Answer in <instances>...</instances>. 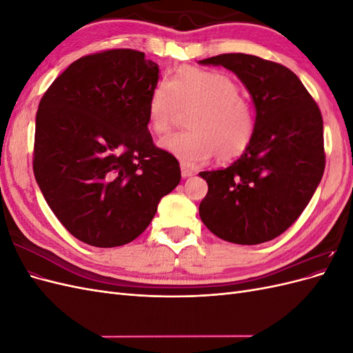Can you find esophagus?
Segmentation results:
<instances>
[{
    "label": "esophagus",
    "instance_id": "obj_1",
    "mask_svg": "<svg viewBox=\"0 0 353 353\" xmlns=\"http://www.w3.org/2000/svg\"><path fill=\"white\" fill-rule=\"evenodd\" d=\"M181 175H183V178H188V176H193L194 172L185 166H181Z\"/></svg>",
    "mask_w": 353,
    "mask_h": 353
}]
</instances>
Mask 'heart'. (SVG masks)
Returning <instances> with one entry per match:
<instances>
[{
    "mask_svg": "<svg viewBox=\"0 0 353 353\" xmlns=\"http://www.w3.org/2000/svg\"><path fill=\"white\" fill-rule=\"evenodd\" d=\"M190 130L160 140L159 145L184 166L215 157L228 163L241 157L254 138L256 110L228 73L185 66L172 79L160 81L147 109L148 128L156 135L172 130L183 112Z\"/></svg>",
    "mask_w": 353,
    "mask_h": 353,
    "instance_id": "heart-1",
    "label": "heart"
}]
</instances>
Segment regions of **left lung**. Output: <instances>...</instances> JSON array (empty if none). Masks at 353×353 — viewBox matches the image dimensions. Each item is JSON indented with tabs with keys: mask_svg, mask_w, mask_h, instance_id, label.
I'll use <instances>...</instances> for the list:
<instances>
[{
	"mask_svg": "<svg viewBox=\"0 0 353 353\" xmlns=\"http://www.w3.org/2000/svg\"><path fill=\"white\" fill-rule=\"evenodd\" d=\"M199 63L236 73L256 109L249 150L225 169L199 174L209 187L200 218L225 241H270L301 216L323 178L321 112L301 79L280 63L241 52Z\"/></svg>",
	"mask_w": 353,
	"mask_h": 353,
	"instance_id": "left-lung-1",
	"label": "left lung"
}]
</instances>
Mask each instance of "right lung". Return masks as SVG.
I'll list each match as a JSON object with an SVG mask.
<instances>
[{"mask_svg": "<svg viewBox=\"0 0 353 353\" xmlns=\"http://www.w3.org/2000/svg\"><path fill=\"white\" fill-rule=\"evenodd\" d=\"M157 81L144 52L105 50L73 61L39 101L35 179L63 227L90 245L135 240L179 184L178 160L147 126Z\"/></svg>", "mask_w": 353, "mask_h": 353, "instance_id": "1", "label": "right lung"}]
</instances>
